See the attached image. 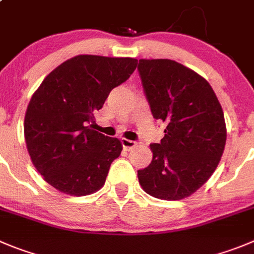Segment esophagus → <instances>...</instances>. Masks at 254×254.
<instances>
[{
    "instance_id": "obj_1",
    "label": "esophagus",
    "mask_w": 254,
    "mask_h": 254,
    "mask_svg": "<svg viewBox=\"0 0 254 254\" xmlns=\"http://www.w3.org/2000/svg\"><path fill=\"white\" fill-rule=\"evenodd\" d=\"M136 144H138V143H136V141L129 140V139H125V138L122 139L123 148L127 149V150H131L132 148H135V146H136Z\"/></svg>"
}]
</instances>
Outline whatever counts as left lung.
<instances>
[{
    "instance_id": "1",
    "label": "left lung",
    "mask_w": 254,
    "mask_h": 254,
    "mask_svg": "<svg viewBox=\"0 0 254 254\" xmlns=\"http://www.w3.org/2000/svg\"><path fill=\"white\" fill-rule=\"evenodd\" d=\"M154 119L167 124L164 138L151 144V163L138 170L149 195L181 200L212 177L227 140L224 114L209 82L169 59H141L138 65Z\"/></svg>"
}]
</instances>
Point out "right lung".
<instances>
[{
  "label": "right lung",
  "instance_id": "1",
  "mask_svg": "<svg viewBox=\"0 0 254 254\" xmlns=\"http://www.w3.org/2000/svg\"><path fill=\"white\" fill-rule=\"evenodd\" d=\"M136 65L132 58L77 55L52 70L34 92L23 123L25 141L31 162L50 186L73 196L103 188L123 145L90 123Z\"/></svg>",
  "mask_w": 254,
  "mask_h": 254
}]
</instances>
